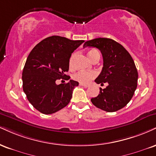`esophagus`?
<instances>
[{
    "label": "esophagus",
    "instance_id": "esophagus-1",
    "mask_svg": "<svg viewBox=\"0 0 156 156\" xmlns=\"http://www.w3.org/2000/svg\"><path fill=\"white\" fill-rule=\"evenodd\" d=\"M79 85L80 86H83L84 88H87V87H89V85H86V84H83V83H79Z\"/></svg>",
    "mask_w": 156,
    "mask_h": 156
}]
</instances>
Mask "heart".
Returning a JSON list of instances; mask_svg holds the SVG:
<instances>
[{"mask_svg": "<svg viewBox=\"0 0 156 156\" xmlns=\"http://www.w3.org/2000/svg\"><path fill=\"white\" fill-rule=\"evenodd\" d=\"M88 56H89V59L92 61V60L94 59L95 57H97V56H99V52L97 51V50L92 49L90 50L89 52H88ZM74 55H73L71 57L70 59V66H73V59ZM97 76V73L94 72V71H78L76 73H75L73 75V79L76 81H78L80 83L86 84L89 83L93 78H94L95 77Z\"/></svg>", "mask_w": 156, "mask_h": 156, "instance_id": "heart-1", "label": "heart"}]
</instances>
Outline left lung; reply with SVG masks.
I'll list each match as a JSON object with an SVG mask.
<instances>
[{
  "instance_id": "obj_1",
  "label": "left lung",
  "mask_w": 156,
  "mask_h": 156,
  "mask_svg": "<svg viewBox=\"0 0 156 156\" xmlns=\"http://www.w3.org/2000/svg\"><path fill=\"white\" fill-rule=\"evenodd\" d=\"M95 47L103 57L102 72L97 83H108L99 89L98 96L91 99L94 106L106 112H115L125 107L132 98L137 86L138 73L130 54L112 39L99 37L88 41L83 48Z\"/></svg>"
}]
</instances>
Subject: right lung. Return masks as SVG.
Here are the masks:
<instances>
[{"instance_id": "right-lung-1", "label": "right lung", "mask_w": 156, "mask_h": 156, "mask_svg": "<svg viewBox=\"0 0 156 156\" xmlns=\"http://www.w3.org/2000/svg\"><path fill=\"white\" fill-rule=\"evenodd\" d=\"M84 41L53 35L41 41L28 55L22 72L23 91L30 104L41 113L49 115L66 107L78 82L70 80L57 85L60 78L69 80L71 54Z\"/></svg>"}]
</instances>
